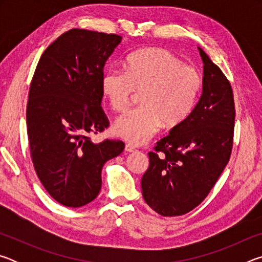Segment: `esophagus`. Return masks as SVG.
<instances>
[{
  "label": "esophagus",
  "instance_id": "1",
  "mask_svg": "<svg viewBox=\"0 0 262 262\" xmlns=\"http://www.w3.org/2000/svg\"><path fill=\"white\" fill-rule=\"evenodd\" d=\"M125 150L127 152H135L136 151V149L133 147V145H130V144H126L125 145Z\"/></svg>",
  "mask_w": 262,
  "mask_h": 262
}]
</instances>
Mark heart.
Here are the masks:
<instances>
[{"instance_id":"obj_1","label":"heart","mask_w":262,"mask_h":262,"mask_svg":"<svg viewBox=\"0 0 262 262\" xmlns=\"http://www.w3.org/2000/svg\"><path fill=\"white\" fill-rule=\"evenodd\" d=\"M125 72L110 68L100 79V89L114 112H125L135 94L141 105L117 119L113 134L134 145L148 141L161 126L174 129L187 120L202 90V76L165 48L147 47L132 53Z\"/></svg>"}]
</instances>
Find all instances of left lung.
Segmentation results:
<instances>
[{
	"instance_id": "obj_1",
	"label": "left lung",
	"mask_w": 262,
	"mask_h": 262,
	"mask_svg": "<svg viewBox=\"0 0 262 262\" xmlns=\"http://www.w3.org/2000/svg\"><path fill=\"white\" fill-rule=\"evenodd\" d=\"M202 95L183 125L157 142L142 177V195L162 216L187 214L205 200L230 159L233 144L232 88L199 47Z\"/></svg>"
}]
</instances>
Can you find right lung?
Wrapping results in <instances>:
<instances>
[{"label":"right lung","mask_w":262,"mask_h":262,"mask_svg":"<svg viewBox=\"0 0 262 262\" xmlns=\"http://www.w3.org/2000/svg\"><path fill=\"white\" fill-rule=\"evenodd\" d=\"M121 39L69 30L42 53L31 82L26 107L31 158L48 194L66 207L94 201L104 164L125 148L122 141L94 143L89 136L108 127L100 79Z\"/></svg>","instance_id":"1"}]
</instances>
